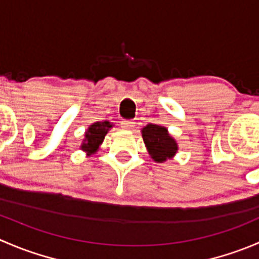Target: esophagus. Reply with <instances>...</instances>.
<instances>
[{
    "label": "esophagus",
    "instance_id": "obj_1",
    "mask_svg": "<svg viewBox=\"0 0 259 259\" xmlns=\"http://www.w3.org/2000/svg\"><path fill=\"white\" fill-rule=\"evenodd\" d=\"M120 126H121L124 130H132L135 127V122L132 121V120H122Z\"/></svg>",
    "mask_w": 259,
    "mask_h": 259
}]
</instances>
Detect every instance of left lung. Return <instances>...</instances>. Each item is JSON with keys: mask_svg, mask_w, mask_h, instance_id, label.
<instances>
[{"mask_svg": "<svg viewBox=\"0 0 259 259\" xmlns=\"http://www.w3.org/2000/svg\"><path fill=\"white\" fill-rule=\"evenodd\" d=\"M142 137L149 155L155 163H164L176 156L179 146L163 125L148 124L142 129Z\"/></svg>", "mask_w": 259, "mask_h": 259, "instance_id": "obj_1", "label": "left lung"}]
</instances>
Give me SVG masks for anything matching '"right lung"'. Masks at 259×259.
<instances>
[{
  "instance_id": "1",
  "label": "right lung",
  "mask_w": 259,
  "mask_h": 259,
  "mask_svg": "<svg viewBox=\"0 0 259 259\" xmlns=\"http://www.w3.org/2000/svg\"><path fill=\"white\" fill-rule=\"evenodd\" d=\"M114 126L113 122L110 121H96L91 124L85 132V138L81 143L80 149L85 151L86 156H90L91 154H95L100 149V145L103 144L106 134L109 130Z\"/></svg>"
}]
</instances>
